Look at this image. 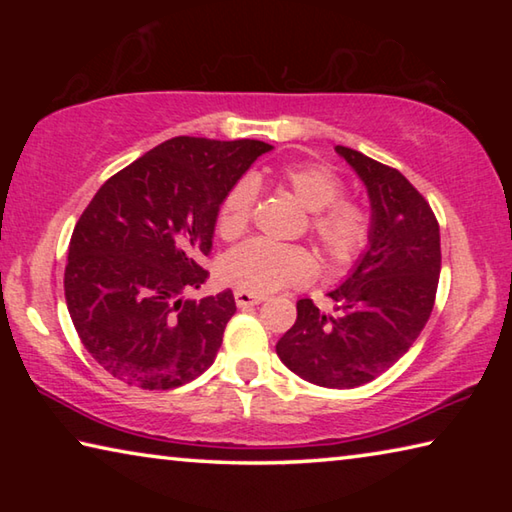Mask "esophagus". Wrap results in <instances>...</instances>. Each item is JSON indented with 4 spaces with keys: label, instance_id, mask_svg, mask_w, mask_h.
Masks as SVG:
<instances>
[{
    "label": "esophagus",
    "instance_id": "1",
    "mask_svg": "<svg viewBox=\"0 0 512 512\" xmlns=\"http://www.w3.org/2000/svg\"><path fill=\"white\" fill-rule=\"evenodd\" d=\"M264 300L262 293H250V291H235L237 307H253Z\"/></svg>",
    "mask_w": 512,
    "mask_h": 512
}]
</instances>
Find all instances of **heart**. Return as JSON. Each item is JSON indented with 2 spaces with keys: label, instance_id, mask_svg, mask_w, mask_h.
I'll return each instance as SVG.
<instances>
[{
  "label": "heart",
  "instance_id": "1",
  "mask_svg": "<svg viewBox=\"0 0 512 512\" xmlns=\"http://www.w3.org/2000/svg\"><path fill=\"white\" fill-rule=\"evenodd\" d=\"M275 183L309 210V235L332 264H352L372 235V214L361 201L343 196L345 183L332 167L320 162L282 164L273 173ZM255 185L237 180L223 196L216 212V230L223 239L244 235L253 214ZM316 271V259L302 246H280L253 239L232 248L221 262V275L232 287L250 293H268L287 284L307 282Z\"/></svg>",
  "mask_w": 512,
  "mask_h": 512
}]
</instances>
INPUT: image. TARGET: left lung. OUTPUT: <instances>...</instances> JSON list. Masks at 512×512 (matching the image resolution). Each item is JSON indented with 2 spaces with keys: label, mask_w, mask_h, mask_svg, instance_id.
Instances as JSON below:
<instances>
[{
  "label": "left lung",
  "mask_w": 512,
  "mask_h": 512,
  "mask_svg": "<svg viewBox=\"0 0 512 512\" xmlns=\"http://www.w3.org/2000/svg\"><path fill=\"white\" fill-rule=\"evenodd\" d=\"M336 153L368 187L372 235L352 275L329 293L336 316L298 300V318L275 345L284 366L309 384L357 388L409 352L431 316L440 275V228L400 171L348 146Z\"/></svg>",
  "instance_id": "left-lung-1"
}]
</instances>
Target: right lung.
<instances>
[{
    "label": "right lung",
    "instance_id": "obj_1",
    "mask_svg": "<svg viewBox=\"0 0 512 512\" xmlns=\"http://www.w3.org/2000/svg\"><path fill=\"white\" fill-rule=\"evenodd\" d=\"M271 149L180 135L94 194L69 241L65 300L85 350L112 377L169 391L212 366L235 296H183L207 280L223 196Z\"/></svg>",
    "mask_w": 512,
    "mask_h": 512
}]
</instances>
